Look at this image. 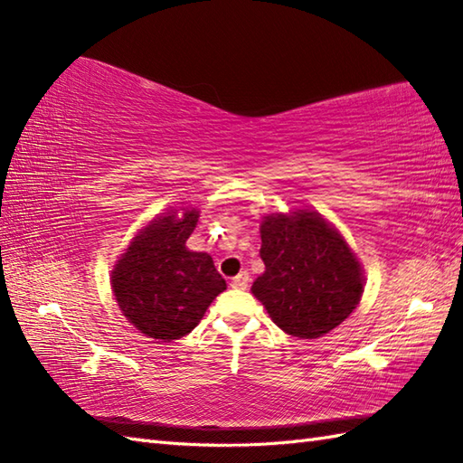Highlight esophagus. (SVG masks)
<instances>
[{"instance_id":"1","label":"esophagus","mask_w":463,"mask_h":463,"mask_svg":"<svg viewBox=\"0 0 463 463\" xmlns=\"http://www.w3.org/2000/svg\"><path fill=\"white\" fill-rule=\"evenodd\" d=\"M249 284H250V277H249V272H241L239 277H234V279L231 280V287H232V288H239V290L249 288Z\"/></svg>"}]
</instances>
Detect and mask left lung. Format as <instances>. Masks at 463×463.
Instances as JSON below:
<instances>
[{
	"mask_svg": "<svg viewBox=\"0 0 463 463\" xmlns=\"http://www.w3.org/2000/svg\"><path fill=\"white\" fill-rule=\"evenodd\" d=\"M267 216L260 224L262 277L252 294L279 328L318 338L336 328L362 297V272L340 234L318 213Z\"/></svg>",
	"mask_w": 463,
	"mask_h": 463,
	"instance_id": "1",
	"label": "left lung"
}]
</instances>
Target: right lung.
Here are the masks:
<instances>
[{
  "label": "right lung",
  "instance_id": "obj_1",
  "mask_svg": "<svg viewBox=\"0 0 463 463\" xmlns=\"http://www.w3.org/2000/svg\"><path fill=\"white\" fill-rule=\"evenodd\" d=\"M199 213L153 221L113 270L119 308L145 336L171 342L189 334L226 288L206 252L184 247Z\"/></svg>",
  "mask_w": 463,
  "mask_h": 463
}]
</instances>
